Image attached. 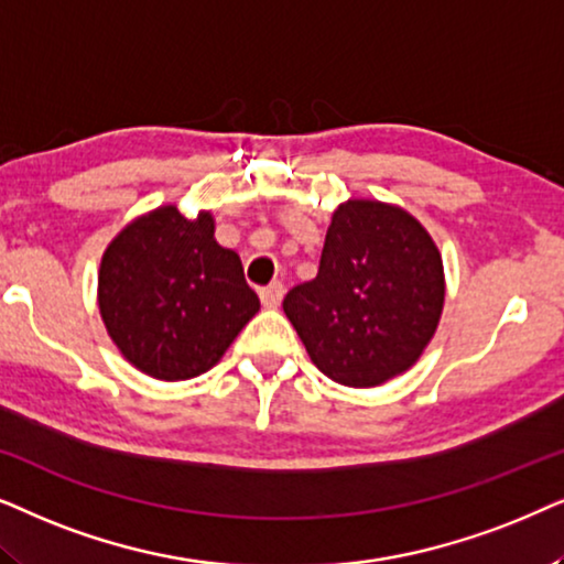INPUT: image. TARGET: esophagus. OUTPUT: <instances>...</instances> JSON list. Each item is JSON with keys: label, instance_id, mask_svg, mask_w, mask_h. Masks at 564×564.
Returning a JSON list of instances; mask_svg holds the SVG:
<instances>
[{"label": "esophagus", "instance_id": "34e87169", "mask_svg": "<svg viewBox=\"0 0 564 564\" xmlns=\"http://www.w3.org/2000/svg\"><path fill=\"white\" fill-rule=\"evenodd\" d=\"M283 294H286V289H283V283H281V281H275V283H270V286L260 289V302L265 304L268 310H275V306L281 304Z\"/></svg>", "mask_w": 564, "mask_h": 564}]
</instances>
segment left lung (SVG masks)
Here are the masks:
<instances>
[{"label":"left lung","instance_id":"8db88e82","mask_svg":"<svg viewBox=\"0 0 564 564\" xmlns=\"http://www.w3.org/2000/svg\"><path fill=\"white\" fill-rule=\"evenodd\" d=\"M444 299V260L423 224L400 206L350 198L335 208L317 278L291 289L283 312L325 377L369 389L417 364Z\"/></svg>","mask_w":564,"mask_h":564}]
</instances>
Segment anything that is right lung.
Returning a JSON list of instances; mask_svg holds the SVG:
<instances>
[{
  "label": "right lung",
  "mask_w": 564,
  "mask_h": 564,
  "mask_svg": "<svg viewBox=\"0 0 564 564\" xmlns=\"http://www.w3.org/2000/svg\"><path fill=\"white\" fill-rule=\"evenodd\" d=\"M212 212L195 219L160 206L105 247L97 306L120 356L147 377L185 381L219 364L260 310L242 260L214 237Z\"/></svg>",
  "instance_id": "add662e5"
}]
</instances>
